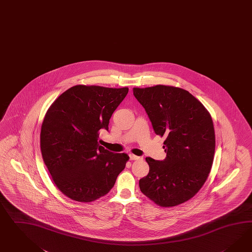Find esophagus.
Returning <instances> with one entry per match:
<instances>
[{"instance_id":"1","label":"esophagus","mask_w":252,"mask_h":252,"mask_svg":"<svg viewBox=\"0 0 252 252\" xmlns=\"http://www.w3.org/2000/svg\"><path fill=\"white\" fill-rule=\"evenodd\" d=\"M129 158L131 160H137V159H141V158H140V157L136 156V155H134V154H130Z\"/></svg>"}]
</instances>
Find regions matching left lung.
<instances>
[{"label":"left lung","instance_id":"obj_1","mask_svg":"<svg viewBox=\"0 0 252 252\" xmlns=\"http://www.w3.org/2000/svg\"><path fill=\"white\" fill-rule=\"evenodd\" d=\"M156 135L166 136L164 160L146 158L150 166L139 188L162 207H171L193 197L211 170L216 136L209 112L186 90L156 85L134 88Z\"/></svg>","mask_w":252,"mask_h":252}]
</instances>
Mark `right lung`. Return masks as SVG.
<instances>
[{
	"label": "right lung",
	"instance_id": "obj_1",
	"mask_svg": "<svg viewBox=\"0 0 252 252\" xmlns=\"http://www.w3.org/2000/svg\"><path fill=\"white\" fill-rule=\"evenodd\" d=\"M128 88L76 85L59 96L42 123L41 153L52 180L68 198L90 203L107 194L129 157L98 144L100 130Z\"/></svg>",
	"mask_w": 252,
	"mask_h": 252
}]
</instances>
